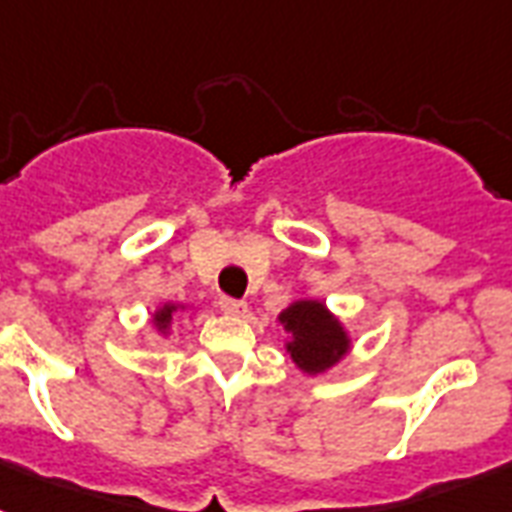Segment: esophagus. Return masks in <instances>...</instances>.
<instances>
[{"label": "esophagus", "mask_w": 512, "mask_h": 512, "mask_svg": "<svg viewBox=\"0 0 512 512\" xmlns=\"http://www.w3.org/2000/svg\"><path fill=\"white\" fill-rule=\"evenodd\" d=\"M220 311L228 313V316H244L247 313V303L244 300H231V297H220Z\"/></svg>", "instance_id": "esophagus-1"}]
</instances>
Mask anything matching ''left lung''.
Listing matches in <instances>:
<instances>
[{"label":"left lung","mask_w":512,"mask_h":512,"mask_svg":"<svg viewBox=\"0 0 512 512\" xmlns=\"http://www.w3.org/2000/svg\"><path fill=\"white\" fill-rule=\"evenodd\" d=\"M287 329V353L303 372L321 374L332 369L350 350V337L321 300H297L279 313Z\"/></svg>","instance_id":"obj_1"}]
</instances>
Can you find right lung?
<instances>
[{
	"label": "right lung",
	"instance_id": "right-lung-1",
	"mask_svg": "<svg viewBox=\"0 0 512 512\" xmlns=\"http://www.w3.org/2000/svg\"><path fill=\"white\" fill-rule=\"evenodd\" d=\"M177 311H180V305H175V303H164L162 308H156L154 327L159 329V332H167L172 324V316H175Z\"/></svg>",
	"mask_w": 512,
	"mask_h": 512
}]
</instances>
